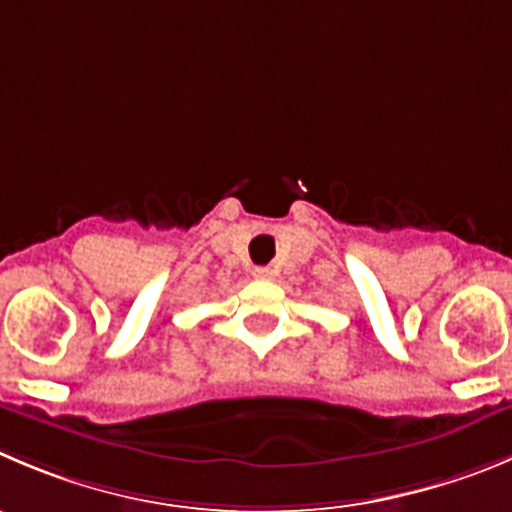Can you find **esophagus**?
<instances>
[{"label": "esophagus", "instance_id": "obj_1", "mask_svg": "<svg viewBox=\"0 0 512 512\" xmlns=\"http://www.w3.org/2000/svg\"><path fill=\"white\" fill-rule=\"evenodd\" d=\"M253 276L261 281H269V279H274L276 271L271 269V266H256V269H253Z\"/></svg>", "mask_w": 512, "mask_h": 512}]
</instances>
